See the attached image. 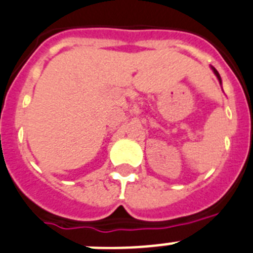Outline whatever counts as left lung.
<instances>
[{
	"instance_id": "left-lung-1",
	"label": "left lung",
	"mask_w": 253,
	"mask_h": 253,
	"mask_svg": "<svg viewBox=\"0 0 253 253\" xmlns=\"http://www.w3.org/2000/svg\"><path fill=\"white\" fill-rule=\"evenodd\" d=\"M211 69H213V72H214V75L216 76V78H218L219 80V82H220V84H222V78H220V76H219V73H218V71H216L215 68H214V67H211Z\"/></svg>"
}]
</instances>
